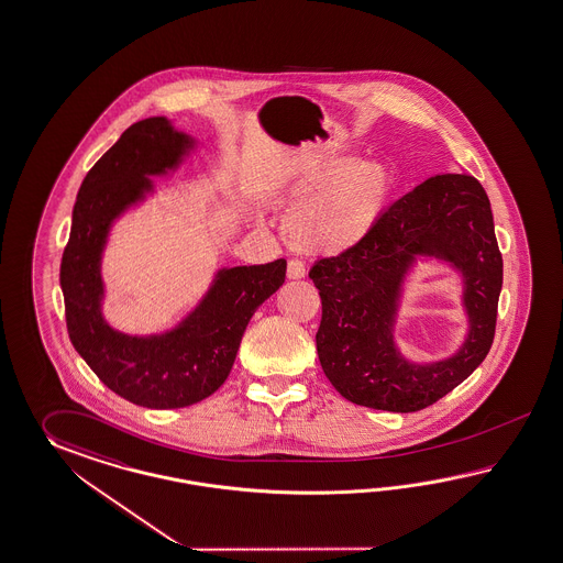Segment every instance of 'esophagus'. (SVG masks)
Masks as SVG:
<instances>
[{
    "label": "esophagus",
    "instance_id": "esophagus-1",
    "mask_svg": "<svg viewBox=\"0 0 563 563\" xmlns=\"http://www.w3.org/2000/svg\"><path fill=\"white\" fill-rule=\"evenodd\" d=\"M287 278L288 280H299V278H305V266H302L301 261H288Z\"/></svg>",
    "mask_w": 563,
    "mask_h": 563
}]
</instances>
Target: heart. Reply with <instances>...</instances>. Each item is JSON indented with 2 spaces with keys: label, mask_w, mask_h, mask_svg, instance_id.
<instances>
[{
  "label": "heart",
  "mask_w": 563,
  "mask_h": 563,
  "mask_svg": "<svg viewBox=\"0 0 563 563\" xmlns=\"http://www.w3.org/2000/svg\"><path fill=\"white\" fill-rule=\"evenodd\" d=\"M395 192L390 166L333 154L301 168L285 189L283 232L313 256H340L378 230Z\"/></svg>",
  "instance_id": "heart-1"
}]
</instances>
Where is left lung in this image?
<instances>
[{"label": "left lung", "instance_id": "1", "mask_svg": "<svg viewBox=\"0 0 563 563\" xmlns=\"http://www.w3.org/2000/svg\"><path fill=\"white\" fill-rule=\"evenodd\" d=\"M419 261L459 275L468 321L459 350L431 363L405 357L394 335ZM309 278L321 297L317 354L333 388L368 409L421 411L464 383L493 345L503 256L488 195L467 173L429 177L388 207L364 244L317 262Z\"/></svg>", "mask_w": 563, "mask_h": 563}]
</instances>
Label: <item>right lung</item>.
Masks as SVG:
<instances>
[{"label":"right lung","mask_w":563,"mask_h":563,"mask_svg":"<svg viewBox=\"0 0 563 563\" xmlns=\"http://www.w3.org/2000/svg\"><path fill=\"white\" fill-rule=\"evenodd\" d=\"M165 115L125 130L82 179L60 262L67 330L79 356L115 395L148 409H180L225 383L256 309L285 283L287 262L218 268L206 295L170 330L132 335L103 313V252L113 223L156 192L197 151Z\"/></svg>","instance_id":"add662e5"}]
</instances>
